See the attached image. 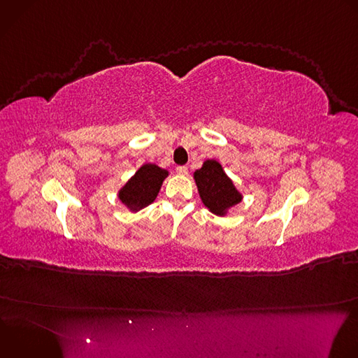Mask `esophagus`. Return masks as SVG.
Returning a JSON list of instances; mask_svg holds the SVG:
<instances>
[{
	"label": "esophagus",
	"instance_id": "obj_1",
	"mask_svg": "<svg viewBox=\"0 0 358 358\" xmlns=\"http://www.w3.org/2000/svg\"><path fill=\"white\" fill-rule=\"evenodd\" d=\"M176 170H177V174H180V176H187L188 174V169L185 166H178Z\"/></svg>",
	"mask_w": 358,
	"mask_h": 358
}]
</instances>
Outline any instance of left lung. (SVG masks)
<instances>
[{
  "mask_svg": "<svg viewBox=\"0 0 358 358\" xmlns=\"http://www.w3.org/2000/svg\"><path fill=\"white\" fill-rule=\"evenodd\" d=\"M194 180L202 203L215 215H227L228 210L242 199L241 192L217 160L203 162L202 167L194 173Z\"/></svg>",
  "mask_w": 358,
  "mask_h": 358,
  "instance_id": "1",
  "label": "left lung"
}]
</instances>
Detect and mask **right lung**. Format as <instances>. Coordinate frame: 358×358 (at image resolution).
Wrapping results in <instances>:
<instances>
[{
	"label": "right lung",
	"mask_w": 358,
	"mask_h": 358,
	"mask_svg": "<svg viewBox=\"0 0 358 358\" xmlns=\"http://www.w3.org/2000/svg\"><path fill=\"white\" fill-rule=\"evenodd\" d=\"M169 171L156 164H144L120 188L119 199L130 211H138L157 198Z\"/></svg>",
	"instance_id": "right-lung-1"
}]
</instances>
